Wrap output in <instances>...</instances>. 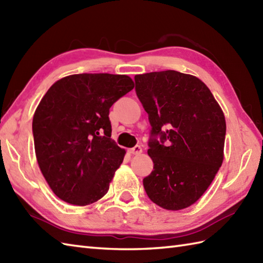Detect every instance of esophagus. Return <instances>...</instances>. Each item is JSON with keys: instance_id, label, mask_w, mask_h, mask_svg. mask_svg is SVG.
I'll return each mask as SVG.
<instances>
[{"instance_id": "obj_1", "label": "esophagus", "mask_w": 263, "mask_h": 263, "mask_svg": "<svg viewBox=\"0 0 263 263\" xmlns=\"http://www.w3.org/2000/svg\"><path fill=\"white\" fill-rule=\"evenodd\" d=\"M128 152H130V154H132V155H140L142 153V148L140 146H136V147L131 148Z\"/></svg>"}]
</instances>
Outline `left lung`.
<instances>
[{
    "label": "left lung",
    "instance_id": "1",
    "mask_svg": "<svg viewBox=\"0 0 263 263\" xmlns=\"http://www.w3.org/2000/svg\"><path fill=\"white\" fill-rule=\"evenodd\" d=\"M136 92L152 125L148 155L154 171L143 178L149 199L181 210L200 199L224 159L225 116L198 78L174 70L135 77Z\"/></svg>",
    "mask_w": 263,
    "mask_h": 263
}]
</instances>
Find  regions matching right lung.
Here are the masks:
<instances>
[{"instance_id": "1", "label": "right lung", "mask_w": 263, "mask_h": 263, "mask_svg": "<svg viewBox=\"0 0 263 263\" xmlns=\"http://www.w3.org/2000/svg\"><path fill=\"white\" fill-rule=\"evenodd\" d=\"M127 76L80 73L48 89L32 120L36 157L52 191L87 205L107 193L125 150L111 140L109 108L131 91Z\"/></svg>"}]
</instances>
